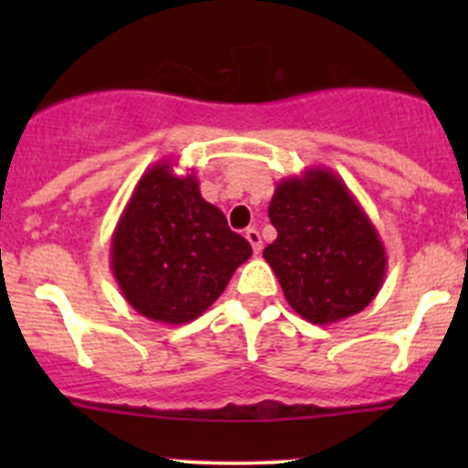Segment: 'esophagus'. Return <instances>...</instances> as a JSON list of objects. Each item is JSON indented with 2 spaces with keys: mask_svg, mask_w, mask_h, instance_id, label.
Here are the masks:
<instances>
[{
  "mask_svg": "<svg viewBox=\"0 0 468 468\" xmlns=\"http://www.w3.org/2000/svg\"><path fill=\"white\" fill-rule=\"evenodd\" d=\"M244 238L249 239V244L253 247V251L256 253L262 251V238H261V233H258V229H247L244 230Z\"/></svg>",
  "mask_w": 468,
  "mask_h": 468,
  "instance_id": "obj_1",
  "label": "esophagus"
}]
</instances>
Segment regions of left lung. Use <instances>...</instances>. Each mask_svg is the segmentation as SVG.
Masks as SVG:
<instances>
[{"mask_svg": "<svg viewBox=\"0 0 468 468\" xmlns=\"http://www.w3.org/2000/svg\"><path fill=\"white\" fill-rule=\"evenodd\" d=\"M278 238L262 251L287 303L313 324L362 313L380 292L387 253L346 183L325 167L282 178L269 204Z\"/></svg>", "mask_w": 468, "mask_h": 468, "instance_id": "8db88e82", "label": "left lung"}]
</instances>
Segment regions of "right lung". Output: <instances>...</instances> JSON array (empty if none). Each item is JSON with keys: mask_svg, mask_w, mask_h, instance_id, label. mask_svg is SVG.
<instances>
[{"mask_svg": "<svg viewBox=\"0 0 468 468\" xmlns=\"http://www.w3.org/2000/svg\"><path fill=\"white\" fill-rule=\"evenodd\" d=\"M251 244L207 204L195 172L178 176L169 160L143 174L111 239V269L131 308L176 325L201 317Z\"/></svg>", "mask_w": 468, "mask_h": 468, "instance_id": "right-lung-1", "label": "right lung"}]
</instances>
